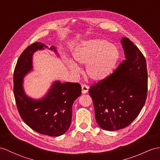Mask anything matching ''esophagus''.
I'll list each match as a JSON object with an SVG mask.
<instances>
[{
  "label": "esophagus",
  "mask_w": 160,
  "mask_h": 160,
  "mask_svg": "<svg viewBox=\"0 0 160 160\" xmlns=\"http://www.w3.org/2000/svg\"><path fill=\"white\" fill-rule=\"evenodd\" d=\"M81 88H82V93H86L89 90V86L88 85L83 83L81 85Z\"/></svg>",
  "instance_id": "34e87169"
}]
</instances>
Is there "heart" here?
Returning a JSON list of instances; mask_svg holds the SVG:
<instances>
[{"mask_svg":"<svg viewBox=\"0 0 160 160\" xmlns=\"http://www.w3.org/2000/svg\"><path fill=\"white\" fill-rule=\"evenodd\" d=\"M75 59L86 65V73L89 79L98 81L105 79L112 72L118 62L119 53L118 48L104 39H94L79 45L73 53ZM67 65L73 73L79 71L78 66L72 61Z\"/></svg>","mask_w":160,"mask_h":160,"instance_id":"b5f03b06","label":"heart"}]
</instances>
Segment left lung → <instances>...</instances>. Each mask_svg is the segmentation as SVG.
<instances>
[{"instance_id":"left-lung-1","label":"left lung","mask_w":160,"mask_h":160,"mask_svg":"<svg viewBox=\"0 0 160 160\" xmlns=\"http://www.w3.org/2000/svg\"><path fill=\"white\" fill-rule=\"evenodd\" d=\"M122 43L126 60L89 90L96 122L101 128L108 131L129 126L142 110L147 96L145 58L128 38H123Z\"/></svg>"}]
</instances>
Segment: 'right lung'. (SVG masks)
Here are the masks:
<instances>
[{
    "instance_id": "obj_1",
    "label": "right lung",
    "mask_w": 160,
    "mask_h": 160,
    "mask_svg": "<svg viewBox=\"0 0 160 160\" xmlns=\"http://www.w3.org/2000/svg\"><path fill=\"white\" fill-rule=\"evenodd\" d=\"M43 47V43L35 42L22 53L14 69L13 93L19 113L27 125L38 133L58 136L64 134L71 125L72 104L80 96L81 86L78 83L57 81L41 100L25 95L22 79L32 70L33 53ZM50 49L55 48L52 46Z\"/></svg>"
}]
</instances>
